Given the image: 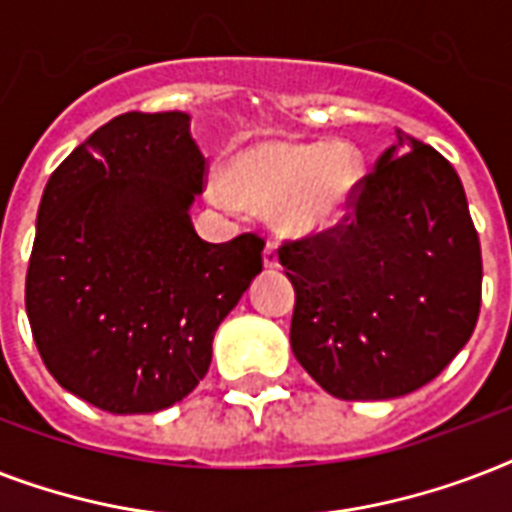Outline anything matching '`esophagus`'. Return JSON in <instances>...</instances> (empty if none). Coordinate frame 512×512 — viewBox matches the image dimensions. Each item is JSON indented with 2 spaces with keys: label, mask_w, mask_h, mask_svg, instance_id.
Listing matches in <instances>:
<instances>
[{
  "label": "esophagus",
  "mask_w": 512,
  "mask_h": 512,
  "mask_svg": "<svg viewBox=\"0 0 512 512\" xmlns=\"http://www.w3.org/2000/svg\"><path fill=\"white\" fill-rule=\"evenodd\" d=\"M263 265L265 268H279V252H276V244H271V241H268V244H265V249H263Z\"/></svg>",
  "instance_id": "1"
}]
</instances>
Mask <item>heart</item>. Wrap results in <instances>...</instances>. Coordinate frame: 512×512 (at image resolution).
I'll use <instances>...</instances> for the list:
<instances>
[{
	"label": "heart",
	"instance_id": "1",
	"mask_svg": "<svg viewBox=\"0 0 512 512\" xmlns=\"http://www.w3.org/2000/svg\"><path fill=\"white\" fill-rule=\"evenodd\" d=\"M364 180L366 159L348 140H265L241 148L225 177H209L207 193L225 212L271 207L281 233L311 239L348 220Z\"/></svg>",
	"mask_w": 512,
	"mask_h": 512
}]
</instances>
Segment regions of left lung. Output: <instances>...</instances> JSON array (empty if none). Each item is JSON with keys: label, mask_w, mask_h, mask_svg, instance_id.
Returning <instances> with one entry per match:
<instances>
[{"label": "left lung", "mask_w": 512, "mask_h": 512, "mask_svg": "<svg viewBox=\"0 0 512 512\" xmlns=\"http://www.w3.org/2000/svg\"><path fill=\"white\" fill-rule=\"evenodd\" d=\"M295 287L289 342L342 401L422 388L470 340L481 308V247L454 167L396 130L348 225L284 244Z\"/></svg>", "instance_id": "left-lung-1"}]
</instances>
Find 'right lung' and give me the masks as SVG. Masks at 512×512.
<instances>
[{
    "label": "right lung",
    "mask_w": 512,
    "mask_h": 512,
    "mask_svg": "<svg viewBox=\"0 0 512 512\" xmlns=\"http://www.w3.org/2000/svg\"><path fill=\"white\" fill-rule=\"evenodd\" d=\"M204 154L185 111H130L44 185L26 313L60 388L111 414L183 401L220 321L263 271V239L209 244L191 223Z\"/></svg>",
    "instance_id": "right-lung-1"
}]
</instances>
